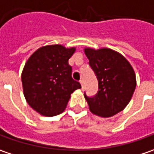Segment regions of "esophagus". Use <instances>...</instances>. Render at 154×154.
Segmentation results:
<instances>
[{
    "instance_id": "1",
    "label": "esophagus",
    "mask_w": 154,
    "mask_h": 154,
    "mask_svg": "<svg viewBox=\"0 0 154 154\" xmlns=\"http://www.w3.org/2000/svg\"><path fill=\"white\" fill-rule=\"evenodd\" d=\"M80 84H81V85H82V89L84 90V81L82 79V80H80Z\"/></svg>"
}]
</instances>
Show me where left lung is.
I'll use <instances>...</instances> for the list:
<instances>
[{"mask_svg":"<svg viewBox=\"0 0 154 154\" xmlns=\"http://www.w3.org/2000/svg\"><path fill=\"white\" fill-rule=\"evenodd\" d=\"M84 52L98 80V91L94 97L84 93L90 110L101 117L113 116L123 110L134 92V69L122 54L109 48H85Z\"/></svg>","mask_w":154,"mask_h":154,"instance_id":"obj_1","label":"left lung"}]
</instances>
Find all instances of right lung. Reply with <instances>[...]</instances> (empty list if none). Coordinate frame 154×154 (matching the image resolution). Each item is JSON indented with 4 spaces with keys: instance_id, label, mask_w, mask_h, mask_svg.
<instances>
[{
    "instance_id": "1",
    "label": "right lung",
    "mask_w": 154,
    "mask_h": 154,
    "mask_svg": "<svg viewBox=\"0 0 154 154\" xmlns=\"http://www.w3.org/2000/svg\"><path fill=\"white\" fill-rule=\"evenodd\" d=\"M76 48L61 45L40 47L24 66L21 74L25 98L40 115L54 116L65 109L70 94L81 84L71 77L68 61Z\"/></svg>"
}]
</instances>
